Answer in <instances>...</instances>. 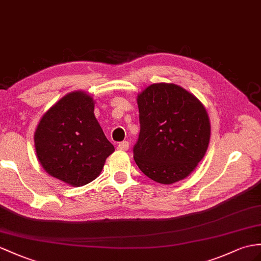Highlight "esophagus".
Listing matches in <instances>:
<instances>
[{"label": "esophagus", "mask_w": 261, "mask_h": 261, "mask_svg": "<svg viewBox=\"0 0 261 261\" xmlns=\"http://www.w3.org/2000/svg\"><path fill=\"white\" fill-rule=\"evenodd\" d=\"M117 149L118 150H123V151L128 150L129 149V143L128 142H122L117 146Z\"/></svg>", "instance_id": "esophagus-1"}]
</instances>
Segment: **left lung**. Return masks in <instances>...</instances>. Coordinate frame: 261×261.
I'll use <instances>...</instances> for the list:
<instances>
[{"label":"left lung","instance_id":"1","mask_svg":"<svg viewBox=\"0 0 261 261\" xmlns=\"http://www.w3.org/2000/svg\"><path fill=\"white\" fill-rule=\"evenodd\" d=\"M141 132L134 146L138 168L164 185L185 179L204 158L211 141L205 106L173 83H155L137 95Z\"/></svg>","mask_w":261,"mask_h":261}]
</instances>
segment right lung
I'll use <instances>...</instances> for the list:
<instances>
[{"mask_svg": "<svg viewBox=\"0 0 261 261\" xmlns=\"http://www.w3.org/2000/svg\"><path fill=\"white\" fill-rule=\"evenodd\" d=\"M94 106L88 93H68L44 114L34 133L43 169L73 187L96 179L115 150L94 115Z\"/></svg>", "mask_w": 261, "mask_h": 261, "instance_id": "obj_1", "label": "right lung"}]
</instances>
